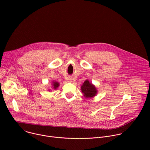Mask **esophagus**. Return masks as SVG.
<instances>
[{
	"label": "esophagus",
	"mask_w": 150,
	"mask_h": 150,
	"mask_svg": "<svg viewBox=\"0 0 150 150\" xmlns=\"http://www.w3.org/2000/svg\"><path fill=\"white\" fill-rule=\"evenodd\" d=\"M71 81H72V79H71V78H69V82H71Z\"/></svg>",
	"instance_id": "34e87169"
}]
</instances>
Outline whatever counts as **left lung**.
Here are the masks:
<instances>
[{
  "instance_id": "1",
  "label": "left lung",
  "mask_w": 150,
  "mask_h": 150,
  "mask_svg": "<svg viewBox=\"0 0 150 150\" xmlns=\"http://www.w3.org/2000/svg\"><path fill=\"white\" fill-rule=\"evenodd\" d=\"M81 91L85 98H92L96 96L97 90L94 85L88 80L85 81L81 86Z\"/></svg>"
}]
</instances>
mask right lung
Masks as SVG:
<instances>
[{"instance_id": "right-lung-1", "label": "right lung", "mask_w": 150, "mask_h": 150, "mask_svg": "<svg viewBox=\"0 0 150 150\" xmlns=\"http://www.w3.org/2000/svg\"><path fill=\"white\" fill-rule=\"evenodd\" d=\"M59 86V83L58 82L56 81H53L52 82V88L54 90H56L58 87ZM49 91H50V90H49Z\"/></svg>"}]
</instances>
